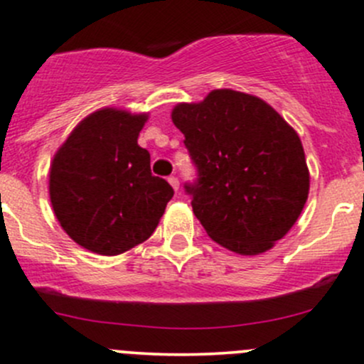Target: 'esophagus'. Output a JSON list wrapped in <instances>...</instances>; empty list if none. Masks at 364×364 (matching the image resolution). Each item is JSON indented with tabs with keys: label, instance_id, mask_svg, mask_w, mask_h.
<instances>
[{
	"label": "esophagus",
	"instance_id": "1",
	"mask_svg": "<svg viewBox=\"0 0 364 364\" xmlns=\"http://www.w3.org/2000/svg\"><path fill=\"white\" fill-rule=\"evenodd\" d=\"M168 183H171L172 188H174L176 192H178V190H179V179L176 178V176H171V178H168Z\"/></svg>",
	"mask_w": 364,
	"mask_h": 364
}]
</instances>
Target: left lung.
Wrapping results in <instances>:
<instances>
[{
    "label": "left lung",
    "mask_w": 364,
    "mask_h": 364,
    "mask_svg": "<svg viewBox=\"0 0 364 364\" xmlns=\"http://www.w3.org/2000/svg\"><path fill=\"white\" fill-rule=\"evenodd\" d=\"M172 123L197 167L185 190L208 236L240 255L273 248L299 218L310 190L294 128L264 100L232 90L178 104Z\"/></svg>",
    "instance_id": "8db88e82"
}]
</instances>
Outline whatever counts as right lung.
Wrapping results in <instances>:
<instances>
[{
    "label": "right lung",
    "mask_w": 364,
    "mask_h": 364,
    "mask_svg": "<svg viewBox=\"0 0 364 364\" xmlns=\"http://www.w3.org/2000/svg\"><path fill=\"white\" fill-rule=\"evenodd\" d=\"M148 114L100 109L54 155L49 196L65 232L86 250L119 255L155 232L174 190L137 144Z\"/></svg>",
    "instance_id": "add662e5"
}]
</instances>
